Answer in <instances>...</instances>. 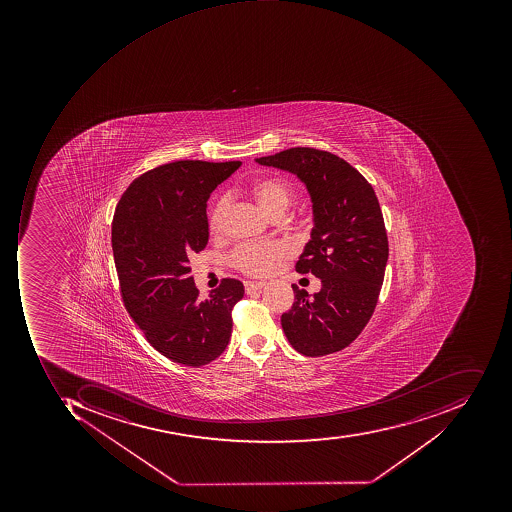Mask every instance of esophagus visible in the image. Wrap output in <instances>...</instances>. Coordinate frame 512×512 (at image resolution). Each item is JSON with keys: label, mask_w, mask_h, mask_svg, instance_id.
Here are the masks:
<instances>
[{"label": "esophagus", "mask_w": 512, "mask_h": 512, "mask_svg": "<svg viewBox=\"0 0 512 512\" xmlns=\"http://www.w3.org/2000/svg\"><path fill=\"white\" fill-rule=\"evenodd\" d=\"M264 286H266L264 281H244V289H246L248 294H252V292L255 291H260V289H263Z\"/></svg>", "instance_id": "obj_1"}]
</instances>
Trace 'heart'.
Wrapping results in <instances>:
<instances>
[{"instance_id": "heart-1", "label": "heart", "mask_w": 512, "mask_h": 512, "mask_svg": "<svg viewBox=\"0 0 512 512\" xmlns=\"http://www.w3.org/2000/svg\"><path fill=\"white\" fill-rule=\"evenodd\" d=\"M252 195L269 217H283L292 200V189L286 181L277 177L261 178L252 186ZM229 198L220 197L209 215V228L212 232L223 229L224 218L228 214ZM284 251L278 244H240L231 255V263L240 271L251 275H263L271 269L272 263L283 257Z\"/></svg>"}]
</instances>
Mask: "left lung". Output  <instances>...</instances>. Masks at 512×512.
<instances>
[{
    "mask_svg": "<svg viewBox=\"0 0 512 512\" xmlns=\"http://www.w3.org/2000/svg\"><path fill=\"white\" fill-rule=\"evenodd\" d=\"M294 174L308 189L314 228L295 269L321 280L309 295L292 284L295 301L281 315L292 348L306 357L341 351L372 317L388 263V235L377 195L348 161L314 147L255 158Z\"/></svg>",
    "mask_w": 512,
    "mask_h": 512,
    "instance_id": "8db88e82",
    "label": "left lung"
}]
</instances>
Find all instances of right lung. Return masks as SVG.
<instances>
[{
    "mask_svg": "<svg viewBox=\"0 0 512 512\" xmlns=\"http://www.w3.org/2000/svg\"><path fill=\"white\" fill-rule=\"evenodd\" d=\"M240 161L181 160L135 178L115 209L112 249L124 306L161 355L184 366L208 365L223 354L232 308L244 286L224 278L198 297L189 257L208 244L209 195Z\"/></svg>",
    "mask_w": 512,
    "mask_h": 512,
    "instance_id": "obj_1",
    "label": "right lung"
}]
</instances>
